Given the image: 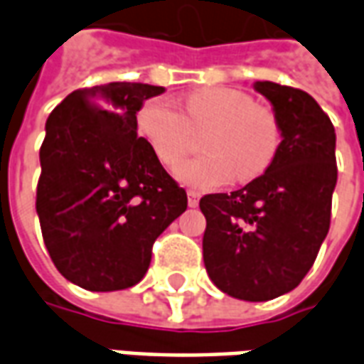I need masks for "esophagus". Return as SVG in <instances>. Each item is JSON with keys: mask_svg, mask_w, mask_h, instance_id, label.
Wrapping results in <instances>:
<instances>
[{"mask_svg": "<svg viewBox=\"0 0 364 364\" xmlns=\"http://www.w3.org/2000/svg\"><path fill=\"white\" fill-rule=\"evenodd\" d=\"M187 197H189V206L191 208H195V206H198V193H195V191H189L187 193Z\"/></svg>", "mask_w": 364, "mask_h": 364, "instance_id": "34e87169", "label": "esophagus"}]
</instances>
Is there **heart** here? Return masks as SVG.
I'll use <instances>...</instances> for the list:
<instances>
[{"mask_svg":"<svg viewBox=\"0 0 364 364\" xmlns=\"http://www.w3.org/2000/svg\"><path fill=\"white\" fill-rule=\"evenodd\" d=\"M136 128L166 167H175L191 150L193 132L208 130L205 156L177 167L175 177L195 191H213L232 181L257 179L273 164L281 146V127L267 107L253 105L232 87H205L185 99V114L156 97L140 107Z\"/></svg>","mask_w":364,"mask_h":364,"instance_id":"heart-1","label":"heart"}]
</instances>
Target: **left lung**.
<instances>
[{"label": "left lung", "instance_id": "left-lung-1", "mask_svg": "<svg viewBox=\"0 0 364 364\" xmlns=\"http://www.w3.org/2000/svg\"><path fill=\"white\" fill-rule=\"evenodd\" d=\"M279 127L281 146L267 171L234 193L200 198L203 259L230 296L263 302L296 289L316 261L337 183L336 130L306 91L255 82Z\"/></svg>", "mask_w": 364, "mask_h": 364}]
</instances>
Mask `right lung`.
Instances as JSON below:
<instances>
[{
  "label": "right lung",
  "instance_id": "add662e5",
  "mask_svg": "<svg viewBox=\"0 0 364 364\" xmlns=\"http://www.w3.org/2000/svg\"><path fill=\"white\" fill-rule=\"evenodd\" d=\"M166 87L112 82L77 90L46 120L36 214L54 265L93 292L134 287L187 193L138 136L136 114Z\"/></svg>",
  "mask_w": 364,
  "mask_h": 364
}]
</instances>
